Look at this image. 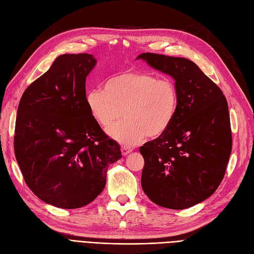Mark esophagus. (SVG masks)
I'll use <instances>...</instances> for the list:
<instances>
[{
	"instance_id": "esophagus-1",
	"label": "esophagus",
	"mask_w": 254,
	"mask_h": 254,
	"mask_svg": "<svg viewBox=\"0 0 254 254\" xmlns=\"http://www.w3.org/2000/svg\"><path fill=\"white\" fill-rule=\"evenodd\" d=\"M121 151H122V154H123V155H127L129 152H131V148L127 147V146H122Z\"/></svg>"
}]
</instances>
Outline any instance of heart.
I'll return each instance as SVG.
<instances>
[{
	"instance_id": "obj_1",
	"label": "heart",
	"mask_w": 254,
	"mask_h": 254,
	"mask_svg": "<svg viewBox=\"0 0 254 254\" xmlns=\"http://www.w3.org/2000/svg\"><path fill=\"white\" fill-rule=\"evenodd\" d=\"M179 90L169 78L133 70L121 72L86 94L90 116L109 127L123 111L124 119L109 128V135L127 146L157 138L169 129L179 109Z\"/></svg>"
}]
</instances>
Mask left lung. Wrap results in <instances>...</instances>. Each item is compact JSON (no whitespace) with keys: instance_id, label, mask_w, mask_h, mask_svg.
<instances>
[{"instance_id":"8db88e82","label":"left lung","mask_w":254,"mask_h":254,"mask_svg":"<svg viewBox=\"0 0 254 254\" xmlns=\"http://www.w3.org/2000/svg\"><path fill=\"white\" fill-rule=\"evenodd\" d=\"M137 59L171 75L180 98L169 129L139 147L142 188L159 206L192 207L212 195L224 179L232 149L228 104L220 87L188 59L151 52Z\"/></svg>"}]
</instances>
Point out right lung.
<instances>
[{
    "label": "right lung",
    "mask_w": 254,
    "mask_h": 254,
    "mask_svg": "<svg viewBox=\"0 0 254 254\" xmlns=\"http://www.w3.org/2000/svg\"><path fill=\"white\" fill-rule=\"evenodd\" d=\"M95 63L88 54L58 57L17 107L13 146L25 183L59 208L91 203L106 185L108 166L122 157L86 106V76Z\"/></svg>",
    "instance_id": "obj_1"
}]
</instances>
